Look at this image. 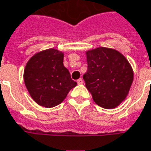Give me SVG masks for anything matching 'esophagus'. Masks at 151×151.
Returning <instances> with one entry per match:
<instances>
[{
    "label": "esophagus",
    "mask_w": 151,
    "mask_h": 151,
    "mask_svg": "<svg viewBox=\"0 0 151 151\" xmlns=\"http://www.w3.org/2000/svg\"><path fill=\"white\" fill-rule=\"evenodd\" d=\"M77 83H78V85H82V84L84 83V80L80 78H78V79L77 80Z\"/></svg>",
    "instance_id": "1"
}]
</instances>
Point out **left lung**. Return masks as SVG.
I'll return each mask as SVG.
<instances>
[{
    "label": "left lung",
    "mask_w": 151,
    "mask_h": 151,
    "mask_svg": "<svg viewBox=\"0 0 151 151\" xmlns=\"http://www.w3.org/2000/svg\"><path fill=\"white\" fill-rule=\"evenodd\" d=\"M87 72L83 75L94 102L113 109L127 97L133 71L125 57L116 50L99 47L86 52Z\"/></svg>",
    "instance_id": "1"
}]
</instances>
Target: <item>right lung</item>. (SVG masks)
Segmentation results:
<instances>
[{"label": "right lung", "mask_w": 151, "mask_h": 151, "mask_svg": "<svg viewBox=\"0 0 151 151\" xmlns=\"http://www.w3.org/2000/svg\"><path fill=\"white\" fill-rule=\"evenodd\" d=\"M64 54L51 48L35 54L24 70V81L32 99L51 108L62 103L69 91L77 86L63 65Z\"/></svg>", "instance_id": "right-lung-1"}]
</instances>
